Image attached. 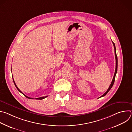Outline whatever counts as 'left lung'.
Returning a JSON list of instances; mask_svg holds the SVG:
<instances>
[{"instance_id": "1", "label": "left lung", "mask_w": 132, "mask_h": 132, "mask_svg": "<svg viewBox=\"0 0 132 132\" xmlns=\"http://www.w3.org/2000/svg\"><path fill=\"white\" fill-rule=\"evenodd\" d=\"M113 43V46H114V52H115V56H116V70H115V72H114V76H113V79H112V81L111 82V85H110L108 89L107 90V91L103 94V95L102 96H101L100 97H104L105 96L107 93L110 90V89H111V88L112 87L114 83V81H115V78H116V74H117V70H118V57H117V53H116V46H115V44L112 42Z\"/></svg>"}]
</instances>
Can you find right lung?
<instances>
[{"label":"right lung","instance_id":"obj_1","mask_svg":"<svg viewBox=\"0 0 132 132\" xmlns=\"http://www.w3.org/2000/svg\"><path fill=\"white\" fill-rule=\"evenodd\" d=\"M12 78H13V77H12ZM13 82H14V85H15V87L16 88V89H18V90L20 92H21V93H22L23 95L26 97V98H28V99H33V98H30V97H27V96H26L25 95H24V94L20 91V90L18 88V87L16 86V84H15V82H14V79H13ZM47 96H45V97H40V98H35V99H37V100H42V99H44V98H45L46 97H47Z\"/></svg>","mask_w":132,"mask_h":132}]
</instances>
